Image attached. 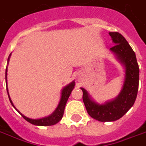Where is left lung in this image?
<instances>
[{
	"label": "left lung",
	"instance_id": "8db88e82",
	"mask_svg": "<svg viewBox=\"0 0 146 146\" xmlns=\"http://www.w3.org/2000/svg\"><path fill=\"white\" fill-rule=\"evenodd\" d=\"M114 46L110 48L124 69V81L119 94L112 100L99 104L83 88V101L88 113L100 122H112L121 118L133 107L137 97L139 68L135 54L128 42L119 33H109Z\"/></svg>",
	"mask_w": 146,
	"mask_h": 146
}]
</instances>
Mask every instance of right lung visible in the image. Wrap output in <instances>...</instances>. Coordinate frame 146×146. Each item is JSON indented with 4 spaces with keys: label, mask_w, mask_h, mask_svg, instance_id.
<instances>
[{
    "label": "right lung",
    "mask_w": 146,
    "mask_h": 146,
    "mask_svg": "<svg viewBox=\"0 0 146 146\" xmlns=\"http://www.w3.org/2000/svg\"><path fill=\"white\" fill-rule=\"evenodd\" d=\"M11 56V53L9 55L8 58H7V65H8L9 61H10V58ZM7 65L6 68V72H5V78H6V86H7V94H8L9 100L11 101V104L13 106L17 111L21 115V116L24 118L27 122H29L31 124H33L35 126H52V125H55V124L58 123V122L60 121L62 118L63 114H64V110H65V105H66V103H67L68 100V98H69L70 94L72 93V90L74 89V85H75V81H72L71 83H69L68 85L65 86L62 88V91H61V98L60 100H59V103L58 104L56 109L53 111V113L52 114H50L49 116H45V117H42V118H39V119H31V118H29L27 116H24L22 113H20L19 110H18L16 107L13 105V102L11 99V97L9 95L8 92V88H7Z\"/></svg>",
    "instance_id": "add662e5"
}]
</instances>
